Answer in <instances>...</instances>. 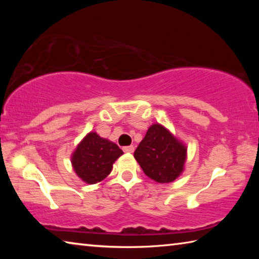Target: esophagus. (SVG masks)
Listing matches in <instances>:
<instances>
[{"label": "esophagus", "instance_id": "esophagus-1", "mask_svg": "<svg viewBox=\"0 0 259 259\" xmlns=\"http://www.w3.org/2000/svg\"><path fill=\"white\" fill-rule=\"evenodd\" d=\"M134 151H135L134 146H124L123 147V152H125V153H133Z\"/></svg>", "mask_w": 259, "mask_h": 259}]
</instances>
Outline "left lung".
I'll return each instance as SVG.
<instances>
[{
  "instance_id": "1",
  "label": "left lung",
  "mask_w": 259,
  "mask_h": 259,
  "mask_svg": "<svg viewBox=\"0 0 259 259\" xmlns=\"http://www.w3.org/2000/svg\"><path fill=\"white\" fill-rule=\"evenodd\" d=\"M187 148L159 123L148 128L134 153L146 176L157 183H171L183 172Z\"/></svg>"
}]
</instances>
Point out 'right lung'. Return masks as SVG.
Wrapping results in <instances>:
<instances>
[{
	"mask_svg": "<svg viewBox=\"0 0 259 259\" xmlns=\"http://www.w3.org/2000/svg\"><path fill=\"white\" fill-rule=\"evenodd\" d=\"M123 152L109 140L96 133H89L78 144L72 155L74 171L83 182H102L112 171L113 163Z\"/></svg>",
	"mask_w": 259,
	"mask_h": 259,
	"instance_id": "obj_1",
	"label": "right lung"
}]
</instances>
